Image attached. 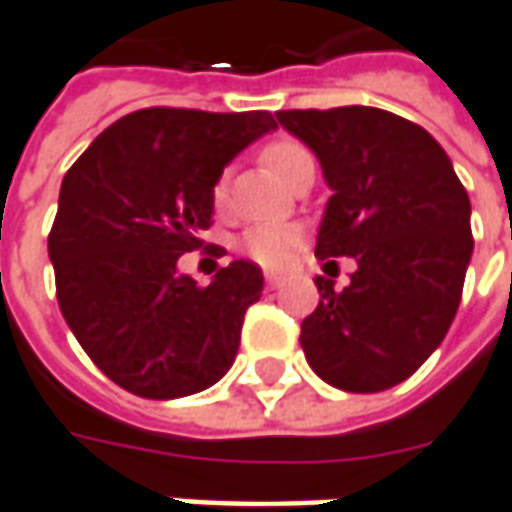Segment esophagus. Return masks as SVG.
I'll return each mask as SVG.
<instances>
[{
    "instance_id": "34e87169",
    "label": "esophagus",
    "mask_w": 512,
    "mask_h": 512,
    "mask_svg": "<svg viewBox=\"0 0 512 512\" xmlns=\"http://www.w3.org/2000/svg\"><path fill=\"white\" fill-rule=\"evenodd\" d=\"M266 286H269V289H280V286H283V277L274 272H266Z\"/></svg>"
}]
</instances>
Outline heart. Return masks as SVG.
I'll list each match as a JSON object with an SVG mask.
<instances>
[{
    "label": "heart",
    "instance_id": "obj_1",
    "mask_svg": "<svg viewBox=\"0 0 512 512\" xmlns=\"http://www.w3.org/2000/svg\"><path fill=\"white\" fill-rule=\"evenodd\" d=\"M309 155L311 152L306 150L300 141H294V138H277V141L263 147L260 161L272 169L280 181H286L291 175V169L297 167L303 158H309ZM226 198H229L226 178H218V184L212 189V203H215V209H223V206H226ZM297 243H300V232H297L294 226H286V223H260V226H252V229L243 235L240 249L252 257L255 263H260V266L277 269V266H283V263L294 255Z\"/></svg>",
    "mask_w": 512,
    "mask_h": 512
}]
</instances>
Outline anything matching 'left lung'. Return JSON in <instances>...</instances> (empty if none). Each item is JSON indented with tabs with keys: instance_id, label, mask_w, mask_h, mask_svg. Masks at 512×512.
Returning <instances> with one entry per match:
<instances>
[{
	"instance_id": "left-lung-1",
	"label": "left lung",
	"mask_w": 512,
	"mask_h": 512,
	"mask_svg": "<svg viewBox=\"0 0 512 512\" xmlns=\"http://www.w3.org/2000/svg\"><path fill=\"white\" fill-rule=\"evenodd\" d=\"M331 186L314 255L354 257L343 291L317 277L300 326L311 371L351 394L414 374L445 340L473 255L470 201L428 130L377 107L280 110ZM334 263V260H328Z\"/></svg>"
}]
</instances>
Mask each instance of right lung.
<instances>
[{"label":"right lung","instance_id":"obj_1","mask_svg":"<svg viewBox=\"0 0 512 512\" xmlns=\"http://www.w3.org/2000/svg\"><path fill=\"white\" fill-rule=\"evenodd\" d=\"M274 127L266 110L147 107L67 169L47 238L59 309L87 357L135 397L198 394L238 357L263 274L232 260L198 286L178 257L203 246L223 167Z\"/></svg>","mask_w":512,"mask_h":512}]
</instances>
